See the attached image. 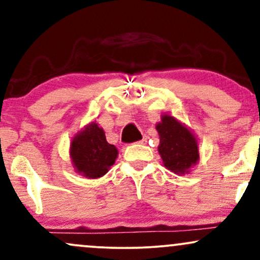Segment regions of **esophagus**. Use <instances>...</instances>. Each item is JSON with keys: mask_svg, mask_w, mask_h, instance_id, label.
Returning <instances> with one entry per match:
<instances>
[{"mask_svg": "<svg viewBox=\"0 0 260 260\" xmlns=\"http://www.w3.org/2000/svg\"><path fill=\"white\" fill-rule=\"evenodd\" d=\"M145 142H147V138H145V137H144V138H143L142 140H139V144H143V143H145Z\"/></svg>", "mask_w": 260, "mask_h": 260, "instance_id": "obj_1", "label": "esophagus"}]
</instances>
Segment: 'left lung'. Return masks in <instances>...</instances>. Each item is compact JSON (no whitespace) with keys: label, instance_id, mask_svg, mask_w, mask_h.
<instances>
[{"label":"left lung","instance_id":"obj_1","mask_svg":"<svg viewBox=\"0 0 260 260\" xmlns=\"http://www.w3.org/2000/svg\"><path fill=\"white\" fill-rule=\"evenodd\" d=\"M160 136L157 150L166 169L176 175H188L199 162V144L189 127L169 113L156 123Z\"/></svg>","mask_w":260,"mask_h":260}]
</instances>
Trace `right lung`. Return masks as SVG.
<instances>
[{"label":"right lung","instance_id":"1","mask_svg":"<svg viewBox=\"0 0 260 260\" xmlns=\"http://www.w3.org/2000/svg\"><path fill=\"white\" fill-rule=\"evenodd\" d=\"M117 156V148L107 143L105 132L96 121L78 131L71 142L70 157L74 171L85 178L103 177Z\"/></svg>","mask_w":260,"mask_h":260}]
</instances>
